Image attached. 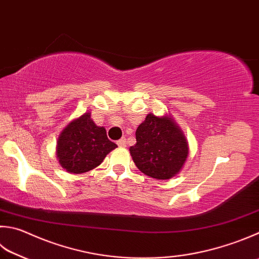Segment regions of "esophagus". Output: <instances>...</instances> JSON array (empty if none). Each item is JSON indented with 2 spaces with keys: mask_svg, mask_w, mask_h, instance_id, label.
Wrapping results in <instances>:
<instances>
[{
  "mask_svg": "<svg viewBox=\"0 0 259 259\" xmlns=\"http://www.w3.org/2000/svg\"><path fill=\"white\" fill-rule=\"evenodd\" d=\"M117 145H118L119 148H125V146H126V139L121 138L120 140L117 141Z\"/></svg>",
  "mask_w": 259,
  "mask_h": 259,
  "instance_id": "obj_1",
  "label": "esophagus"
}]
</instances>
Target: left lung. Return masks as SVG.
Listing matches in <instances>:
<instances>
[{
	"label": "left lung",
	"mask_w": 259,
	"mask_h": 259,
	"mask_svg": "<svg viewBox=\"0 0 259 259\" xmlns=\"http://www.w3.org/2000/svg\"><path fill=\"white\" fill-rule=\"evenodd\" d=\"M135 135L136 144L131 146L130 152L140 171L165 180L182 170L188 155V144L171 117L150 113Z\"/></svg>",
	"instance_id": "1"
}]
</instances>
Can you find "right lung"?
<instances>
[{
    "instance_id": "obj_1",
    "label": "right lung",
    "mask_w": 259,
    "mask_h": 259,
    "mask_svg": "<svg viewBox=\"0 0 259 259\" xmlns=\"http://www.w3.org/2000/svg\"><path fill=\"white\" fill-rule=\"evenodd\" d=\"M117 145L107 138L105 127L97 126L90 113L72 120L57 140L58 162L67 172L84 174L95 169Z\"/></svg>"
}]
</instances>
